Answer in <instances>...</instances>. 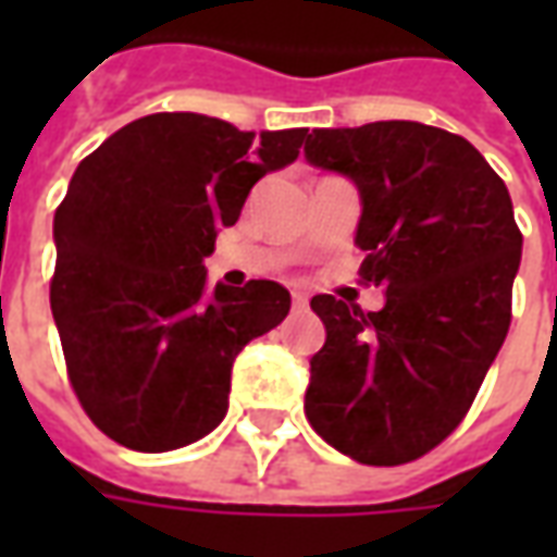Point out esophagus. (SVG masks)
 I'll return each instance as SVG.
<instances>
[{"label": "esophagus", "instance_id": "obj_1", "mask_svg": "<svg viewBox=\"0 0 557 557\" xmlns=\"http://www.w3.org/2000/svg\"><path fill=\"white\" fill-rule=\"evenodd\" d=\"M292 304H295L298 310H304V307H307V292H292Z\"/></svg>", "mask_w": 557, "mask_h": 557}]
</instances>
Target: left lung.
I'll list each match as a JSON object with an SVG mask.
<instances>
[{"mask_svg":"<svg viewBox=\"0 0 557 557\" xmlns=\"http://www.w3.org/2000/svg\"><path fill=\"white\" fill-rule=\"evenodd\" d=\"M304 154L355 182L361 277L385 289L379 313L310 301L327 337L304 411L339 454L403 466L459 426L507 337L522 259L513 202L468 139L420 122L319 127Z\"/></svg>","mask_w":557,"mask_h":557,"instance_id":"1","label":"left lung"}]
</instances>
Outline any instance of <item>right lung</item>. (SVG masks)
<instances>
[{"mask_svg":"<svg viewBox=\"0 0 557 557\" xmlns=\"http://www.w3.org/2000/svg\"><path fill=\"white\" fill-rule=\"evenodd\" d=\"M304 139L307 127L256 137L211 115L154 113L77 166L55 208L50 310L79 406L113 442L163 454L226 418L235 355L292 298L274 280L208 286L202 259Z\"/></svg>","mask_w":557,"mask_h":557,"instance_id":"right-lung-1","label":"right lung"}]
</instances>
